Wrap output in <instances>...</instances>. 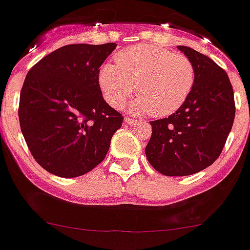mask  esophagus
<instances>
[{
    "mask_svg": "<svg viewBox=\"0 0 250 250\" xmlns=\"http://www.w3.org/2000/svg\"><path fill=\"white\" fill-rule=\"evenodd\" d=\"M125 123H128V125H135V123H139V121L134 120V118L125 117Z\"/></svg>",
    "mask_w": 250,
    "mask_h": 250,
    "instance_id": "1",
    "label": "esophagus"
}]
</instances>
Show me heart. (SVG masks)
Returning <instances> with one entry per match:
<instances>
[{"instance_id":"obj_1","label":"heart","mask_w":250,"mask_h":250,"mask_svg":"<svg viewBox=\"0 0 250 250\" xmlns=\"http://www.w3.org/2000/svg\"><path fill=\"white\" fill-rule=\"evenodd\" d=\"M117 64L106 63L99 72L105 100L120 108L137 90L133 112L164 117L176 112L194 84V67L186 56L152 45H135L116 55Z\"/></svg>"}]
</instances>
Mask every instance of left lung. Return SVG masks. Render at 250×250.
<instances>
[{"label":"left lung","instance_id":"1","mask_svg":"<svg viewBox=\"0 0 250 250\" xmlns=\"http://www.w3.org/2000/svg\"><path fill=\"white\" fill-rule=\"evenodd\" d=\"M177 47L194 67V84L176 112L150 122L152 134L145 154L165 176H189L220 156L233 125L236 106L231 82L221 67L188 46Z\"/></svg>","mask_w":250,"mask_h":250}]
</instances>
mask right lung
<instances>
[{
	"instance_id": "add662e5",
	"label": "right lung",
	"mask_w": 250,
	"mask_h": 250,
	"mask_svg": "<svg viewBox=\"0 0 250 250\" xmlns=\"http://www.w3.org/2000/svg\"><path fill=\"white\" fill-rule=\"evenodd\" d=\"M116 43L57 48L26 74L19 123L35 161L50 173L83 176L106 157L123 116L103 98L101 64Z\"/></svg>"
}]
</instances>
